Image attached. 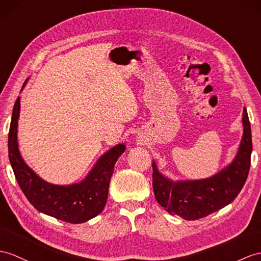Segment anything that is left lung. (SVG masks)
<instances>
[{
	"instance_id": "1",
	"label": "left lung",
	"mask_w": 261,
	"mask_h": 261,
	"mask_svg": "<svg viewBox=\"0 0 261 261\" xmlns=\"http://www.w3.org/2000/svg\"><path fill=\"white\" fill-rule=\"evenodd\" d=\"M243 125L244 135L234 160L209 178L173 181L163 176L152 163V189L158 204L186 220L206 217L230 204L243 189L250 169L251 128L245 107Z\"/></svg>"
}]
</instances>
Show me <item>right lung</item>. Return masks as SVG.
Masks as SVG:
<instances>
[{"mask_svg":"<svg viewBox=\"0 0 261 261\" xmlns=\"http://www.w3.org/2000/svg\"><path fill=\"white\" fill-rule=\"evenodd\" d=\"M18 116L20 96L13 107L8 145L11 166L28 200L39 212L71 224H81L96 217L105 207L114 166L125 151V145L118 144L105 152L83 181L68 186L53 185L40 178L23 161L17 145Z\"/></svg>","mask_w":261,"mask_h":261,"instance_id":"add662e5","label":"right lung"}]
</instances>
